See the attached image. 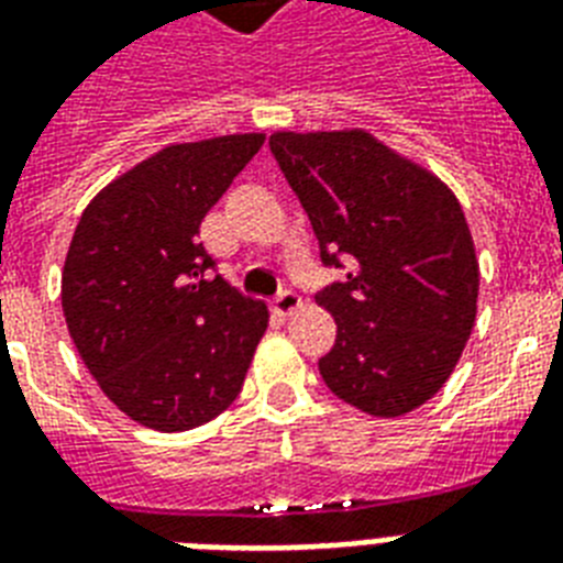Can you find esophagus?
<instances>
[{
	"label": "esophagus",
	"mask_w": 563,
	"mask_h": 563,
	"mask_svg": "<svg viewBox=\"0 0 563 563\" xmlns=\"http://www.w3.org/2000/svg\"><path fill=\"white\" fill-rule=\"evenodd\" d=\"M300 307H303V300H300V295H295V291H291V289L280 291V295H277V298L272 300V309H274V312H277V316H280V318L295 316V312H298Z\"/></svg>",
	"instance_id": "1"
}]
</instances>
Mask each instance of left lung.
Segmentation results:
<instances>
[{"label":"left lung","instance_id":"1","mask_svg":"<svg viewBox=\"0 0 563 563\" xmlns=\"http://www.w3.org/2000/svg\"><path fill=\"white\" fill-rule=\"evenodd\" d=\"M303 203L321 263L344 268L318 303L335 318L318 360L327 388L374 418L438 394L471 339L479 263L446 184L362 128L277 131L268 140Z\"/></svg>","mask_w":563,"mask_h":563}]
</instances>
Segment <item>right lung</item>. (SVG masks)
<instances>
[{"instance_id": "add662e5", "label": "right lung", "mask_w": 563, "mask_h": 563, "mask_svg": "<svg viewBox=\"0 0 563 563\" xmlns=\"http://www.w3.org/2000/svg\"><path fill=\"white\" fill-rule=\"evenodd\" d=\"M263 140L166 145L110 180L75 228L60 277L66 327L108 400L143 427L187 432L242 391L268 307L210 277L198 228Z\"/></svg>"}]
</instances>
